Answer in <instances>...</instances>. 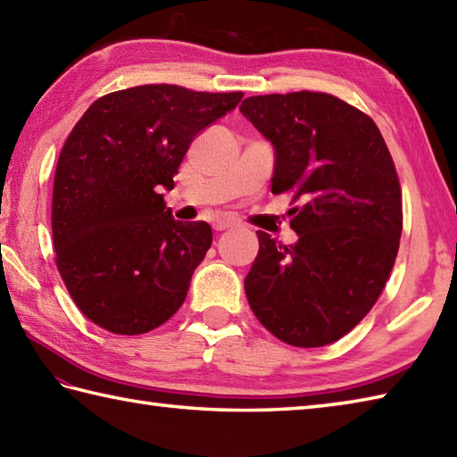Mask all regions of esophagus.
I'll use <instances>...</instances> for the list:
<instances>
[{"label": "esophagus", "instance_id": "esophagus-1", "mask_svg": "<svg viewBox=\"0 0 457 457\" xmlns=\"http://www.w3.org/2000/svg\"><path fill=\"white\" fill-rule=\"evenodd\" d=\"M231 228H236V221H231V220H216V221H213V229H216V231L231 229Z\"/></svg>", "mask_w": 457, "mask_h": 457}]
</instances>
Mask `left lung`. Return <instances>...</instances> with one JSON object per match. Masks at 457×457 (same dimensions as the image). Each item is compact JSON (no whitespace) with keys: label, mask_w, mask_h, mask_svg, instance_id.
Listing matches in <instances>:
<instances>
[{"label":"left lung","mask_w":457,"mask_h":457,"mask_svg":"<svg viewBox=\"0 0 457 457\" xmlns=\"http://www.w3.org/2000/svg\"><path fill=\"white\" fill-rule=\"evenodd\" d=\"M241 114L271 142V192H293L299 239L257 231L249 307L279 341L312 348L345 337L377 303L402 234V192L377 124L327 93L249 96Z\"/></svg>","instance_id":"8db88e82"}]
</instances>
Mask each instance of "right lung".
<instances>
[{
	"label": "right lung",
	"instance_id": "1",
	"mask_svg": "<svg viewBox=\"0 0 457 457\" xmlns=\"http://www.w3.org/2000/svg\"><path fill=\"white\" fill-rule=\"evenodd\" d=\"M244 93L142 85L88 106L53 184L57 270L80 312L114 335H142L182 307L212 245L205 221L164 205L187 146Z\"/></svg>",
	"mask_w": 457,
	"mask_h": 457
}]
</instances>
